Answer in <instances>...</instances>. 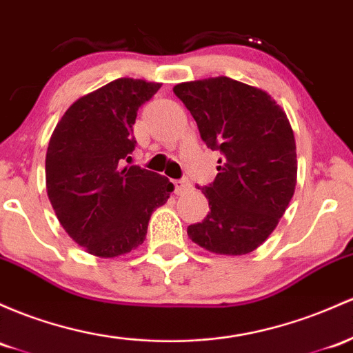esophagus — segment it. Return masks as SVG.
<instances>
[{"label":"esophagus","instance_id":"obj_1","mask_svg":"<svg viewBox=\"0 0 353 353\" xmlns=\"http://www.w3.org/2000/svg\"><path fill=\"white\" fill-rule=\"evenodd\" d=\"M189 189H191V183H189L188 179L174 181V192H176V194H184Z\"/></svg>","mask_w":353,"mask_h":353}]
</instances>
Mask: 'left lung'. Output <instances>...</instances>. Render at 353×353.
Wrapping results in <instances>:
<instances>
[{"mask_svg":"<svg viewBox=\"0 0 353 353\" xmlns=\"http://www.w3.org/2000/svg\"><path fill=\"white\" fill-rule=\"evenodd\" d=\"M174 94L201 139L219 150L218 176L203 194L209 209L188 234L216 254L241 256L273 233L296 185V145L285 110L271 95L228 77L184 82Z\"/></svg>","mask_w":353,"mask_h":353,"instance_id":"obj_1","label":"left lung"}]
</instances>
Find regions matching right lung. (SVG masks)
Instances as JSON below:
<instances>
[{
	"mask_svg": "<svg viewBox=\"0 0 353 353\" xmlns=\"http://www.w3.org/2000/svg\"><path fill=\"white\" fill-rule=\"evenodd\" d=\"M161 83L117 79L80 97L63 114L46 150V192L70 238L99 258L142 245L150 214L169 199L168 177L130 165L134 123Z\"/></svg>",
	"mask_w": 353,
	"mask_h": 353,
	"instance_id": "right-lung-1",
	"label": "right lung"
}]
</instances>
